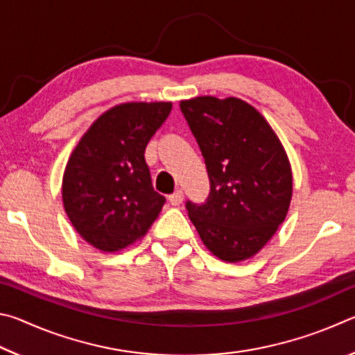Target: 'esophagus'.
<instances>
[{
    "mask_svg": "<svg viewBox=\"0 0 355 355\" xmlns=\"http://www.w3.org/2000/svg\"><path fill=\"white\" fill-rule=\"evenodd\" d=\"M183 191H175V192H173V194H171L169 196V202L172 203V205L173 207H177V205H180V203H182L183 202Z\"/></svg>",
    "mask_w": 355,
    "mask_h": 355,
    "instance_id": "esophagus-1",
    "label": "esophagus"
}]
</instances>
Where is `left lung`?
I'll list each match as a JSON object with an SVG mask.
<instances>
[{"mask_svg":"<svg viewBox=\"0 0 355 355\" xmlns=\"http://www.w3.org/2000/svg\"><path fill=\"white\" fill-rule=\"evenodd\" d=\"M205 158L209 197L188 202L189 219L203 244L220 260L257 255L285 220L293 173L271 125L248 101L211 95L180 101Z\"/></svg>","mask_w":355,"mask_h":355,"instance_id":"1","label":"left lung"}]
</instances>
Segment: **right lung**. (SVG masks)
<instances>
[{
  "label": "right lung",
  "instance_id": "1",
  "mask_svg": "<svg viewBox=\"0 0 355 355\" xmlns=\"http://www.w3.org/2000/svg\"><path fill=\"white\" fill-rule=\"evenodd\" d=\"M171 101H128L101 114L69 156L62 203L84 241L119 252L146 235L166 199L152 186L144 152Z\"/></svg>",
  "mask_w": 355,
  "mask_h": 355
}]
</instances>
